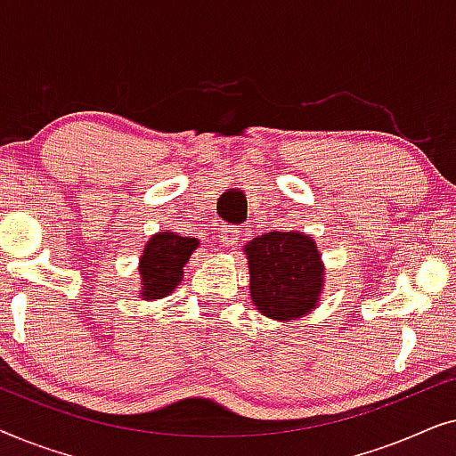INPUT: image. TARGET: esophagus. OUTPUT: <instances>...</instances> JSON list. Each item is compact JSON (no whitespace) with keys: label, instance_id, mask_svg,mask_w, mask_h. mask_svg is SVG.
Masks as SVG:
<instances>
[{"label":"esophagus","instance_id":"obj_1","mask_svg":"<svg viewBox=\"0 0 456 456\" xmlns=\"http://www.w3.org/2000/svg\"><path fill=\"white\" fill-rule=\"evenodd\" d=\"M240 239V230L239 226H222V234H220V245L222 247H232L239 242Z\"/></svg>","mask_w":456,"mask_h":456}]
</instances>
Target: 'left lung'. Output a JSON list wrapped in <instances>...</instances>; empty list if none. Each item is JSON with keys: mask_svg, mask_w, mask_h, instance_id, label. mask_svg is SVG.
Instances as JSON below:
<instances>
[{"mask_svg": "<svg viewBox=\"0 0 456 456\" xmlns=\"http://www.w3.org/2000/svg\"><path fill=\"white\" fill-rule=\"evenodd\" d=\"M255 307L272 320H292L315 307L323 267L311 236L267 232L245 247Z\"/></svg>", "mask_w": 456, "mask_h": 456, "instance_id": "1", "label": "left lung"}]
</instances>
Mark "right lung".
<instances>
[{"label":"right lung","mask_w":456,"mask_h":456,"mask_svg":"<svg viewBox=\"0 0 456 456\" xmlns=\"http://www.w3.org/2000/svg\"><path fill=\"white\" fill-rule=\"evenodd\" d=\"M199 245L197 239H184L174 232H159L147 242L141 257V297L147 301L166 297L183 280V267Z\"/></svg>","instance_id":"obj_1"}]
</instances>
